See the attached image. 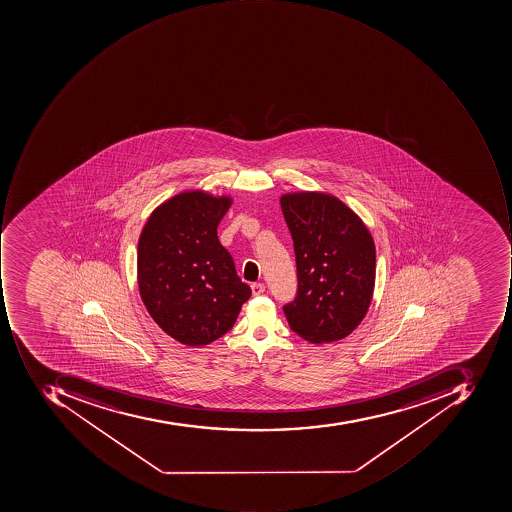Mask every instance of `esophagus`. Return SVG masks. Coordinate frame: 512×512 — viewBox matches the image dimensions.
<instances>
[{
    "instance_id": "34e87169",
    "label": "esophagus",
    "mask_w": 512,
    "mask_h": 512,
    "mask_svg": "<svg viewBox=\"0 0 512 512\" xmlns=\"http://www.w3.org/2000/svg\"><path fill=\"white\" fill-rule=\"evenodd\" d=\"M251 289L252 295H255V297H257V295L264 294V291H266V286H264L263 283H254L252 284Z\"/></svg>"
}]
</instances>
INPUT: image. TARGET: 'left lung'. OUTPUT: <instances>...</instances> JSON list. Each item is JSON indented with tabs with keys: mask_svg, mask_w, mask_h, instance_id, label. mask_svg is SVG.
<instances>
[{
	"mask_svg": "<svg viewBox=\"0 0 512 512\" xmlns=\"http://www.w3.org/2000/svg\"><path fill=\"white\" fill-rule=\"evenodd\" d=\"M294 240L298 291L284 304L295 334L315 345L348 337L374 294L375 244L361 218L324 192L280 197Z\"/></svg>",
	"mask_w": 512,
	"mask_h": 512,
	"instance_id": "left-lung-1",
	"label": "left lung"
}]
</instances>
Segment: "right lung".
Here are the masks:
<instances>
[{"instance_id": "obj_1", "label": "right lung", "mask_w": 512, "mask_h": 512, "mask_svg": "<svg viewBox=\"0 0 512 512\" xmlns=\"http://www.w3.org/2000/svg\"><path fill=\"white\" fill-rule=\"evenodd\" d=\"M232 198L186 191L147 218L138 240L141 300L181 345L200 348L231 331L251 288L235 271L217 228Z\"/></svg>"}]
</instances>
